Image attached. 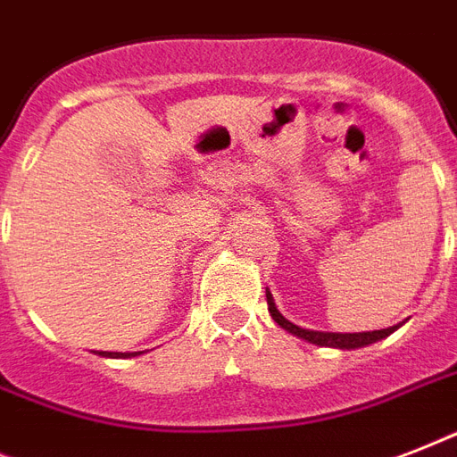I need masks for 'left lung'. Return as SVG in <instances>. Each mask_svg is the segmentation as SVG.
I'll use <instances>...</instances> for the list:
<instances>
[{"instance_id": "left-lung-1", "label": "left lung", "mask_w": 457, "mask_h": 457, "mask_svg": "<svg viewBox=\"0 0 457 457\" xmlns=\"http://www.w3.org/2000/svg\"><path fill=\"white\" fill-rule=\"evenodd\" d=\"M265 299H268V311H270L272 320H275L282 329L292 332L294 337H299V339L311 341V344H315V346H329V348H344V351H351V348H361V346H368V344H375V341L389 337L391 332H396L398 327H401V325H394V327H386V329H375V332H353V334L315 332V329H303V327L289 322V320L278 311V305H275L270 289H265Z\"/></svg>"}]
</instances>
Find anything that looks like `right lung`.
I'll return each instance as SVG.
<instances>
[{
  "label": "right lung",
  "instance_id": "right-lung-1",
  "mask_svg": "<svg viewBox=\"0 0 457 457\" xmlns=\"http://www.w3.org/2000/svg\"><path fill=\"white\" fill-rule=\"evenodd\" d=\"M99 355H104V358H132V355H139V351H135V353H118V351H99Z\"/></svg>",
  "mask_w": 457,
  "mask_h": 457
}]
</instances>
